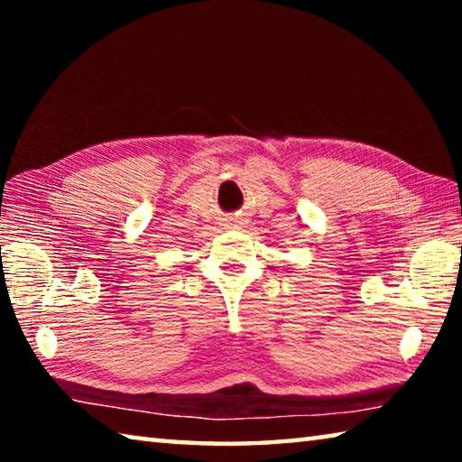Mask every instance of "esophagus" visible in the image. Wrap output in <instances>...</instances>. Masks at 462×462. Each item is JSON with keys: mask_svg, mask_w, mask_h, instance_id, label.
I'll list each match as a JSON object with an SVG mask.
<instances>
[{"mask_svg": "<svg viewBox=\"0 0 462 462\" xmlns=\"http://www.w3.org/2000/svg\"><path fill=\"white\" fill-rule=\"evenodd\" d=\"M242 222V217H230V226H238Z\"/></svg>", "mask_w": 462, "mask_h": 462, "instance_id": "1", "label": "esophagus"}]
</instances>
